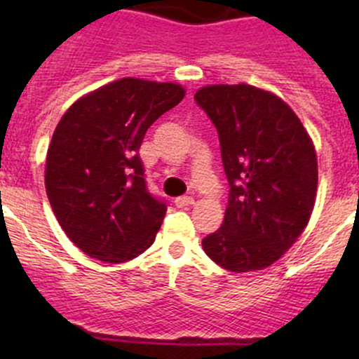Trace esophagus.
<instances>
[{
	"instance_id": "34e87169",
	"label": "esophagus",
	"mask_w": 359,
	"mask_h": 359,
	"mask_svg": "<svg viewBox=\"0 0 359 359\" xmlns=\"http://www.w3.org/2000/svg\"><path fill=\"white\" fill-rule=\"evenodd\" d=\"M189 205H194V198L180 196V198H177V200H175L177 208H184V206H189Z\"/></svg>"
}]
</instances>
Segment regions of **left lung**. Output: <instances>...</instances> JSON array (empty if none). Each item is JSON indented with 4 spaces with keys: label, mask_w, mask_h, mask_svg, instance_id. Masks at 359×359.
Returning a JSON list of instances; mask_svg holds the SVG:
<instances>
[{
    "label": "left lung",
    "mask_w": 359,
    "mask_h": 359,
    "mask_svg": "<svg viewBox=\"0 0 359 359\" xmlns=\"http://www.w3.org/2000/svg\"><path fill=\"white\" fill-rule=\"evenodd\" d=\"M215 125L229 180L224 222L201 241L233 273L276 262L306 229L318 187L313 140L287 102L252 85H210L194 95Z\"/></svg>",
    "instance_id": "8db88e82"
}]
</instances>
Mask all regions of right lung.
I'll return each mask as SVG.
<instances>
[{
  "label": "right lung",
  "instance_id": "1",
  "mask_svg": "<svg viewBox=\"0 0 359 359\" xmlns=\"http://www.w3.org/2000/svg\"><path fill=\"white\" fill-rule=\"evenodd\" d=\"M184 95L175 83L123 78L76 100L57 125L46 194L64 233L88 257L119 264L153 245L166 205L147 191L139 149Z\"/></svg>",
  "mask_w": 359,
  "mask_h": 359
}]
</instances>
